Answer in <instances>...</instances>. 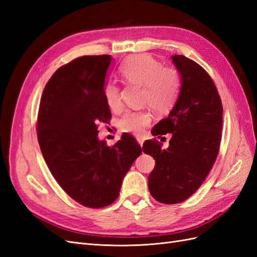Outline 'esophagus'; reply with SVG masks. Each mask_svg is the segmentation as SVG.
Here are the masks:
<instances>
[{
	"label": "esophagus",
	"instance_id": "obj_1",
	"mask_svg": "<svg viewBox=\"0 0 257 257\" xmlns=\"http://www.w3.org/2000/svg\"><path fill=\"white\" fill-rule=\"evenodd\" d=\"M137 142H138V144H139V145H141V146L143 147V145H144V142H145V141H144V138H143V137H137Z\"/></svg>",
	"mask_w": 257,
	"mask_h": 257
}]
</instances>
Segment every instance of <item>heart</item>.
<instances>
[{"label":"heart","instance_id":"1","mask_svg":"<svg viewBox=\"0 0 257 257\" xmlns=\"http://www.w3.org/2000/svg\"><path fill=\"white\" fill-rule=\"evenodd\" d=\"M123 80L130 84L143 85V102L149 105L155 112L169 110L180 90V76L174 67H164L158 60L148 54H138L128 58L120 66ZM104 96L108 107L112 110L121 106V92L113 81L106 82ZM151 122L147 111H127L120 120L123 132L141 135Z\"/></svg>","mask_w":257,"mask_h":257}]
</instances>
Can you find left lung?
Returning <instances> with one entry per match:
<instances>
[{
  "label": "left lung",
  "mask_w": 257,
  "mask_h": 257,
  "mask_svg": "<svg viewBox=\"0 0 257 257\" xmlns=\"http://www.w3.org/2000/svg\"><path fill=\"white\" fill-rule=\"evenodd\" d=\"M170 59L180 75V91L167 118L151 133L173 136L167 149L152 139L143 146L155 160L148 178L150 194L168 205L188 199L204 182L219 153L223 119L220 95L205 69L184 56Z\"/></svg>",
  "instance_id": "obj_1"
}]
</instances>
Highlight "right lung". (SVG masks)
Masks as SVG:
<instances>
[{
	"label": "right lung",
	"mask_w": 257,
	"mask_h": 257,
	"mask_svg": "<svg viewBox=\"0 0 257 257\" xmlns=\"http://www.w3.org/2000/svg\"><path fill=\"white\" fill-rule=\"evenodd\" d=\"M111 60L106 54L84 56L61 66L46 84L38 110L37 139L52 176L89 208L118 198L124 177L142 154L128 134L112 147L97 136V124L111 118L104 96Z\"/></svg>",
	"instance_id": "obj_1"
}]
</instances>
